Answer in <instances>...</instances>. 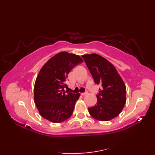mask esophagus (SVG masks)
Returning a JSON list of instances; mask_svg holds the SVG:
<instances>
[{
    "instance_id": "34e87169",
    "label": "esophagus",
    "mask_w": 155,
    "mask_h": 155,
    "mask_svg": "<svg viewBox=\"0 0 155 155\" xmlns=\"http://www.w3.org/2000/svg\"><path fill=\"white\" fill-rule=\"evenodd\" d=\"M87 94V93H82L81 95H82V96H84V95H86Z\"/></svg>"
}]
</instances>
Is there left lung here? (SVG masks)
Returning <instances> with one entry per match:
<instances>
[{"mask_svg": "<svg viewBox=\"0 0 155 155\" xmlns=\"http://www.w3.org/2000/svg\"><path fill=\"white\" fill-rule=\"evenodd\" d=\"M93 76L94 83L101 84L97 103L88 108L89 114L101 121H108L119 114L126 103V87L114 66L101 55L82 56Z\"/></svg>", "mask_w": 155, "mask_h": 155, "instance_id": "left-lung-1", "label": "left lung"}]
</instances>
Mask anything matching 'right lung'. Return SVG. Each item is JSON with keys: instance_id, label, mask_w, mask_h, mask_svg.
Segmentation results:
<instances>
[{"instance_id": "obj_1", "label": "right lung", "mask_w": 155, "mask_h": 155, "mask_svg": "<svg viewBox=\"0 0 155 155\" xmlns=\"http://www.w3.org/2000/svg\"><path fill=\"white\" fill-rule=\"evenodd\" d=\"M80 56L61 52L46 62L37 77L34 101L41 116L52 123H59L70 117L80 93L64 91L66 78L76 65L83 62Z\"/></svg>"}]
</instances>
